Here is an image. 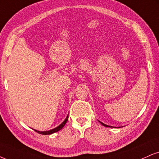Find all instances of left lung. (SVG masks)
<instances>
[{
    "label": "left lung",
    "mask_w": 159,
    "mask_h": 159,
    "mask_svg": "<svg viewBox=\"0 0 159 159\" xmlns=\"http://www.w3.org/2000/svg\"><path fill=\"white\" fill-rule=\"evenodd\" d=\"M99 122H100V123H101V124L103 125V126H105V127H111V126H108V125H107L104 124V123H102V122H101V121H99Z\"/></svg>",
    "instance_id": "1"
}]
</instances>
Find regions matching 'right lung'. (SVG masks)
<instances>
[{
  "label": "right lung",
  "instance_id": "add662e5",
  "mask_svg": "<svg viewBox=\"0 0 159 159\" xmlns=\"http://www.w3.org/2000/svg\"><path fill=\"white\" fill-rule=\"evenodd\" d=\"M68 118V116H67V117H66V119H65L64 121L62 123V124H60V125H59V126L55 127V128L52 129V130H48V131H39V130H34L36 131V132H38V134H42V135H50V134H54V133H56V132H57V131L61 130L62 127L65 126V125L66 124V122H67Z\"/></svg>",
  "mask_w": 159,
  "mask_h": 159
}]
</instances>
